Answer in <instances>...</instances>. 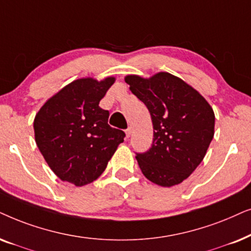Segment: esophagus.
I'll return each instance as SVG.
<instances>
[{"label": "esophagus", "instance_id": "1", "mask_svg": "<svg viewBox=\"0 0 251 251\" xmlns=\"http://www.w3.org/2000/svg\"><path fill=\"white\" fill-rule=\"evenodd\" d=\"M126 135H127V138H129V136L132 135V132H133V129H132V127H128L127 129H126Z\"/></svg>", "mask_w": 251, "mask_h": 251}]
</instances>
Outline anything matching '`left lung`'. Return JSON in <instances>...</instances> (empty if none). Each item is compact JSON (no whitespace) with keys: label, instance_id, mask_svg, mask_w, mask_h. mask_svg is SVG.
I'll return each instance as SVG.
<instances>
[{"label":"left lung","instance_id":"8db88e82","mask_svg":"<svg viewBox=\"0 0 251 251\" xmlns=\"http://www.w3.org/2000/svg\"><path fill=\"white\" fill-rule=\"evenodd\" d=\"M125 81L148 108L155 129L151 147L135 152L143 176L163 187L178 185L200 165L212 141V108L198 91L168 72L149 79L127 75Z\"/></svg>","mask_w":251,"mask_h":251}]
</instances>
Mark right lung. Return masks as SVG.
Returning a JSON list of instances; mask_svg holds the SVG:
<instances>
[{"label":"right lung","mask_w":251,"mask_h":251,"mask_svg":"<svg viewBox=\"0 0 251 251\" xmlns=\"http://www.w3.org/2000/svg\"><path fill=\"white\" fill-rule=\"evenodd\" d=\"M115 82L92 78L69 83L47 101L34 119L35 142L63 181L83 186L99 178L125 133L108 124L100 101Z\"/></svg>","instance_id":"1"}]
</instances>
